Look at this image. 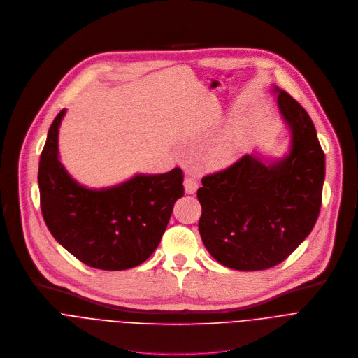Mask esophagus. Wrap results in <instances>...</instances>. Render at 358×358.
Returning a JSON list of instances; mask_svg holds the SVG:
<instances>
[{
    "instance_id": "esophagus-1",
    "label": "esophagus",
    "mask_w": 358,
    "mask_h": 358,
    "mask_svg": "<svg viewBox=\"0 0 358 358\" xmlns=\"http://www.w3.org/2000/svg\"><path fill=\"white\" fill-rule=\"evenodd\" d=\"M183 185H185V192L187 194H193L197 190V187H199V182L193 176H186Z\"/></svg>"
}]
</instances>
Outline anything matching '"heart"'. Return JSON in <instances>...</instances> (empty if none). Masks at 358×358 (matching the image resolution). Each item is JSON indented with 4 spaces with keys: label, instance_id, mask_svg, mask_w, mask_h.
Wrapping results in <instances>:
<instances>
[{
    "label": "heart",
    "instance_id": "1",
    "mask_svg": "<svg viewBox=\"0 0 358 358\" xmlns=\"http://www.w3.org/2000/svg\"><path fill=\"white\" fill-rule=\"evenodd\" d=\"M234 154H236L234 144L227 141V142H223V144L216 145L210 151V159L216 165H226L234 158Z\"/></svg>",
    "mask_w": 358,
    "mask_h": 358
}]
</instances>
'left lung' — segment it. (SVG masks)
I'll use <instances>...</instances> for the list:
<instances>
[{"label":"left lung","instance_id":"8db88e82","mask_svg":"<svg viewBox=\"0 0 358 358\" xmlns=\"http://www.w3.org/2000/svg\"><path fill=\"white\" fill-rule=\"evenodd\" d=\"M292 132L291 154L264 165L244 155L229 168L203 176L199 231L210 255L237 271H262L287 259L319 217L324 152L306 110L275 87Z\"/></svg>","mask_w":358,"mask_h":358}]
</instances>
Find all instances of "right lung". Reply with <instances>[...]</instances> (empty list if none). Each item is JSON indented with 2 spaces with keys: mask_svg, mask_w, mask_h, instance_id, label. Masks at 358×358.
Listing matches in <instances>:
<instances>
[{
  "mask_svg": "<svg viewBox=\"0 0 358 358\" xmlns=\"http://www.w3.org/2000/svg\"><path fill=\"white\" fill-rule=\"evenodd\" d=\"M64 113L53 120L39 161L43 220L55 240L83 264L104 271L134 268L159 245L173 204L185 194L183 172L175 168L162 175H136L110 189H86L59 161Z\"/></svg>",
  "mask_w": 358,
  "mask_h": 358,
  "instance_id": "add662e5",
  "label": "right lung"
}]
</instances>
